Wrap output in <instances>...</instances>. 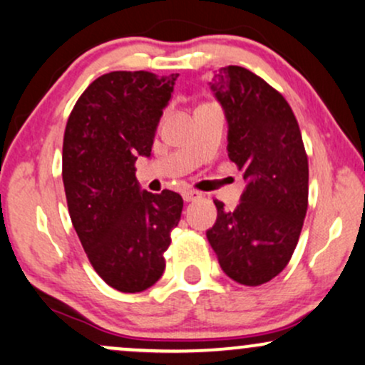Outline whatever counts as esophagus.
<instances>
[{
	"label": "esophagus",
	"instance_id": "esophagus-1",
	"mask_svg": "<svg viewBox=\"0 0 365 365\" xmlns=\"http://www.w3.org/2000/svg\"><path fill=\"white\" fill-rule=\"evenodd\" d=\"M182 195H183V200H185V202H194V200H199L200 197H202V194L197 190H185Z\"/></svg>",
	"mask_w": 365,
	"mask_h": 365
}]
</instances>
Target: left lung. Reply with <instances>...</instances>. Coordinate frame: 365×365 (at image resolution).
I'll return each instance as SVG.
<instances>
[{
	"label": "left lung",
	"instance_id": "8db88e82",
	"mask_svg": "<svg viewBox=\"0 0 365 365\" xmlns=\"http://www.w3.org/2000/svg\"><path fill=\"white\" fill-rule=\"evenodd\" d=\"M211 91L228 121V158L244 173L240 204L206 232L221 269L233 282L259 287L290 262L307 212L309 161L287 99L244 68H220Z\"/></svg>",
	"mask_w": 365,
	"mask_h": 365
}]
</instances>
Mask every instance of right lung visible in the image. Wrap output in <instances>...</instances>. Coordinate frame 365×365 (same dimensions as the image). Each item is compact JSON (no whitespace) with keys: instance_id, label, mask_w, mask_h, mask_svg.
I'll return each instance as SVG.
<instances>
[{"instance_id":"add662e5","label":"right lung","mask_w":365,"mask_h":365,"mask_svg":"<svg viewBox=\"0 0 365 365\" xmlns=\"http://www.w3.org/2000/svg\"><path fill=\"white\" fill-rule=\"evenodd\" d=\"M178 73H104L75 103L63 137V185L75 232L101 278L123 293L144 292L165 271L177 192L150 194L135 178L150 156L159 118Z\"/></svg>"}]
</instances>
